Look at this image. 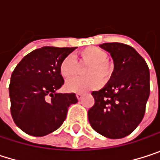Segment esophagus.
I'll use <instances>...</instances> for the list:
<instances>
[{
	"label": "esophagus",
	"instance_id": "1",
	"mask_svg": "<svg viewBox=\"0 0 160 160\" xmlns=\"http://www.w3.org/2000/svg\"><path fill=\"white\" fill-rule=\"evenodd\" d=\"M76 96H77V98L80 100L81 98H82V93H80V92H78V93H76Z\"/></svg>",
	"mask_w": 160,
	"mask_h": 160
}]
</instances>
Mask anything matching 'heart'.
Returning <instances> with one entry per match:
<instances>
[{
    "label": "heart",
    "mask_w": 160,
    "mask_h": 160,
    "mask_svg": "<svg viewBox=\"0 0 160 160\" xmlns=\"http://www.w3.org/2000/svg\"><path fill=\"white\" fill-rule=\"evenodd\" d=\"M79 61L81 64H88L85 68V77H78L68 80L66 88L69 92H85L98 88L103 83H107L111 79L114 71V64L107 56L105 50L89 46L79 52ZM79 63L72 55L66 56L59 67L61 75L66 79L74 77L79 71Z\"/></svg>",
    "instance_id": "obj_1"
}]
</instances>
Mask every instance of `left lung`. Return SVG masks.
<instances>
[{"label":"left lung","instance_id":"obj_1","mask_svg":"<svg viewBox=\"0 0 160 160\" xmlns=\"http://www.w3.org/2000/svg\"><path fill=\"white\" fill-rule=\"evenodd\" d=\"M100 47L110 52L115 70L103 89L92 92L94 104L88 111V118L96 132L119 139L131 134L144 118L150 93L149 68L130 45L108 42Z\"/></svg>","mask_w":160,"mask_h":160}]
</instances>
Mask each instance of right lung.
<instances>
[{
	"label": "right lung",
	"instance_id": "1",
	"mask_svg": "<svg viewBox=\"0 0 160 160\" xmlns=\"http://www.w3.org/2000/svg\"><path fill=\"white\" fill-rule=\"evenodd\" d=\"M75 49H36L14 69L9 85L11 115L24 132L41 137L54 132L66 119L69 106L78 102L74 92H56L64 84L60 64Z\"/></svg>",
	"mask_w": 160,
	"mask_h": 160
}]
</instances>
